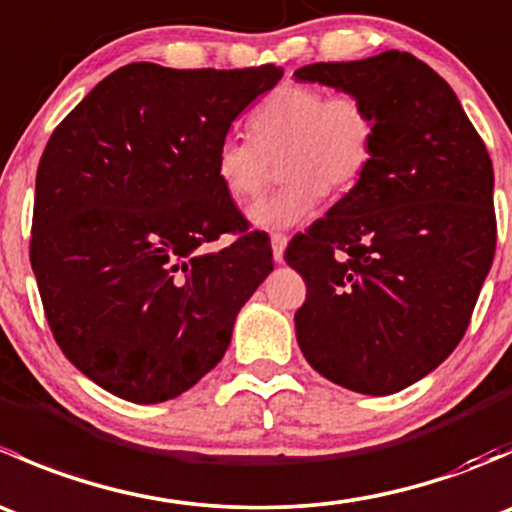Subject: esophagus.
I'll return each instance as SVG.
<instances>
[{"label":"esophagus","mask_w":512,"mask_h":512,"mask_svg":"<svg viewBox=\"0 0 512 512\" xmlns=\"http://www.w3.org/2000/svg\"><path fill=\"white\" fill-rule=\"evenodd\" d=\"M270 245H272V257H275V262H285V247H287L285 232H275Z\"/></svg>","instance_id":"34e87169"}]
</instances>
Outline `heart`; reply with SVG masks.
<instances>
[{
	"label": "heart",
	"mask_w": 512,
	"mask_h": 512,
	"mask_svg": "<svg viewBox=\"0 0 512 512\" xmlns=\"http://www.w3.org/2000/svg\"><path fill=\"white\" fill-rule=\"evenodd\" d=\"M250 131L218 143L215 173L237 205H250L282 160L287 183L250 210L257 227L280 230L307 218L327 190L347 193L359 183L374 153L376 118L354 91L327 94L287 81L252 111Z\"/></svg>",
	"instance_id": "b5f03b06"
}]
</instances>
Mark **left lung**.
<instances>
[{
    "label": "left lung",
    "instance_id": "1",
    "mask_svg": "<svg viewBox=\"0 0 512 512\" xmlns=\"http://www.w3.org/2000/svg\"><path fill=\"white\" fill-rule=\"evenodd\" d=\"M294 76L354 91L376 118L359 183L285 252L307 285L299 349L344 389L394 394L436 369L471 324L498 240L493 163L451 86L406 51Z\"/></svg>",
    "mask_w": 512,
    "mask_h": 512
}]
</instances>
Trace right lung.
I'll return each mask as SVG.
<instances>
[{"mask_svg": "<svg viewBox=\"0 0 512 512\" xmlns=\"http://www.w3.org/2000/svg\"><path fill=\"white\" fill-rule=\"evenodd\" d=\"M282 79L257 69L121 66L51 133L29 260L66 359L133 404L198 384L242 304L272 272L270 237L247 227L215 173L232 121ZM236 240L218 253L204 245Z\"/></svg>", "mask_w": 512, "mask_h": 512, "instance_id": "obj_1", "label": "right lung"}]
</instances>
